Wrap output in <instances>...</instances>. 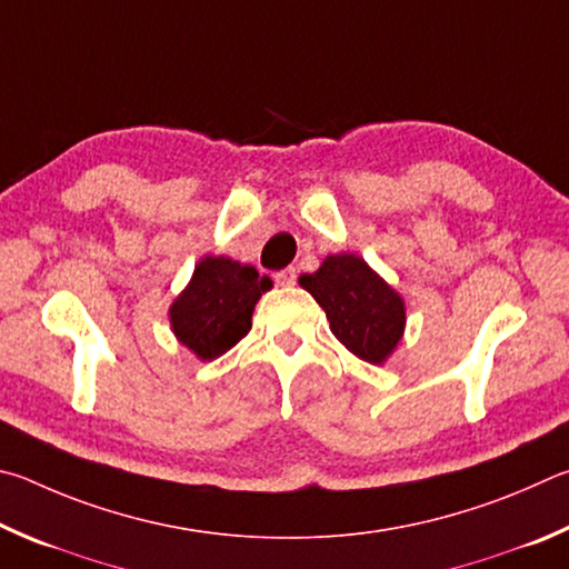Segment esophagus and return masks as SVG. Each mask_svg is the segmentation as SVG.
I'll list each match as a JSON object with an SVG mask.
<instances>
[{
    "mask_svg": "<svg viewBox=\"0 0 569 569\" xmlns=\"http://www.w3.org/2000/svg\"><path fill=\"white\" fill-rule=\"evenodd\" d=\"M274 282L279 287H292L297 282V269L295 267H284L279 269V272H274Z\"/></svg>",
    "mask_w": 569,
    "mask_h": 569,
    "instance_id": "esophagus-1",
    "label": "esophagus"
}]
</instances>
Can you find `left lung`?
<instances>
[{"label":"left lung","mask_w":569,"mask_h":569,"mask_svg":"<svg viewBox=\"0 0 569 569\" xmlns=\"http://www.w3.org/2000/svg\"><path fill=\"white\" fill-rule=\"evenodd\" d=\"M300 284L322 307L332 335L355 357L385 365L397 350L407 310L402 295L352 252L325 257L320 269L302 274Z\"/></svg>","instance_id":"8db88e82"}]
</instances>
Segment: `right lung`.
<instances>
[{"mask_svg":"<svg viewBox=\"0 0 569 569\" xmlns=\"http://www.w3.org/2000/svg\"><path fill=\"white\" fill-rule=\"evenodd\" d=\"M269 290L272 279L259 274L252 264L207 254L169 305V325L197 360L212 362L249 332L254 305Z\"/></svg>","mask_w":569,"mask_h":569,"instance_id":"obj_1","label":"right lung"}]
</instances>
